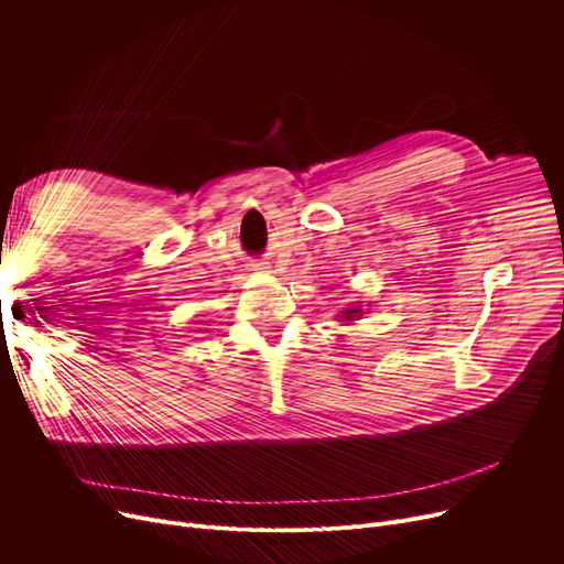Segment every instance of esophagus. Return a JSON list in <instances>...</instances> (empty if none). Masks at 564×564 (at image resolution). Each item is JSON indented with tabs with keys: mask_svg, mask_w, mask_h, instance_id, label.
I'll list each match as a JSON object with an SVG mask.
<instances>
[{
	"mask_svg": "<svg viewBox=\"0 0 564 564\" xmlns=\"http://www.w3.org/2000/svg\"><path fill=\"white\" fill-rule=\"evenodd\" d=\"M253 267V270H267V267L262 264V262H256V264H251Z\"/></svg>",
	"mask_w": 564,
	"mask_h": 564,
	"instance_id": "esophagus-1",
	"label": "esophagus"
}]
</instances>
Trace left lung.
<instances>
[{
	"mask_svg": "<svg viewBox=\"0 0 564 564\" xmlns=\"http://www.w3.org/2000/svg\"><path fill=\"white\" fill-rule=\"evenodd\" d=\"M364 311H361V306H354V308H347V311H343V315H338V317H343V322H347V319H354V317H359Z\"/></svg>",
	"mask_w": 564,
	"mask_h": 564,
	"instance_id": "8db88e82",
	"label": "left lung"
}]
</instances>
